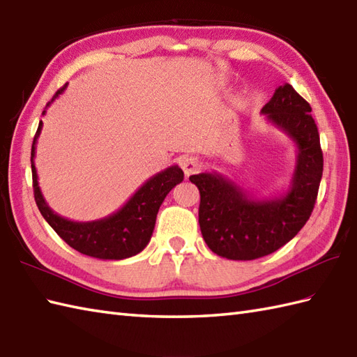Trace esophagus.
<instances>
[{"mask_svg": "<svg viewBox=\"0 0 357 357\" xmlns=\"http://www.w3.org/2000/svg\"><path fill=\"white\" fill-rule=\"evenodd\" d=\"M200 166L202 163L199 162V158L197 157H185L183 160H181V169H183L186 176H191V174L199 171Z\"/></svg>", "mask_w": 357, "mask_h": 357, "instance_id": "1", "label": "esophagus"}]
</instances>
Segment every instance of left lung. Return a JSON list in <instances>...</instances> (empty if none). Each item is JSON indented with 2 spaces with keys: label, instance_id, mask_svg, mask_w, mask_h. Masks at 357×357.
<instances>
[{
  "label": "left lung",
  "instance_id": "left-lung-1",
  "mask_svg": "<svg viewBox=\"0 0 357 357\" xmlns=\"http://www.w3.org/2000/svg\"><path fill=\"white\" fill-rule=\"evenodd\" d=\"M308 102L290 84L280 85L261 109L296 146L290 186L273 199H259L221 174L189 177L200 191L199 223L208 248L218 257L250 261L271 255L310 218L322 177L319 132Z\"/></svg>",
  "mask_w": 357,
  "mask_h": 357
}]
</instances>
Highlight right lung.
Here are the masks:
<instances>
[{
	"label": "right lung",
	"mask_w": 357,
	"mask_h": 357,
	"mask_svg": "<svg viewBox=\"0 0 357 357\" xmlns=\"http://www.w3.org/2000/svg\"><path fill=\"white\" fill-rule=\"evenodd\" d=\"M66 89L67 84L56 91L52 102L59 98V94L64 93ZM52 102H49L47 107H50ZM43 114H45V109ZM41 130L43 121L39 122L33 145H31V177H33V192L38 209L47 223L53 227V231L70 248L84 253V255L99 259H125L144 250L151 240L157 212L160 209L165 197L169 194L174 186L183 181V171L178 168V165H172L148 178L131 195V199L112 215L93 221H73L58 215L47 204L41 188H39L35 153Z\"/></svg>",
	"instance_id": "1"
}]
</instances>
